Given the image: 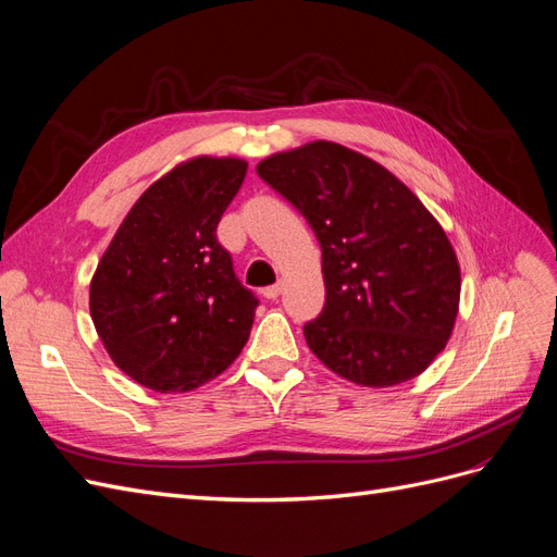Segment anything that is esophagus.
Instances as JSON below:
<instances>
[{
  "mask_svg": "<svg viewBox=\"0 0 557 557\" xmlns=\"http://www.w3.org/2000/svg\"><path fill=\"white\" fill-rule=\"evenodd\" d=\"M281 293H283V281H278L274 285H269V288H264L262 297L264 299H276V297H281Z\"/></svg>",
  "mask_w": 557,
  "mask_h": 557,
  "instance_id": "esophagus-1",
  "label": "esophagus"
}]
</instances>
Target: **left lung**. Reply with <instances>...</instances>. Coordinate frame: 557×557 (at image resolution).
Segmentation results:
<instances>
[{
  "instance_id": "left-lung-1",
  "label": "left lung",
  "mask_w": 557,
  "mask_h": 557,
  "mask_svg": "<svg viewBox=\"0 0 557 557\" xmlns=\"http://www.w3.org/2000/svg\"><path fill=\"white\" fill-rule=\"evenodd\" d=\"M323 250L325 307L305 325L313 356L364 387L423 374L450 339L460 264L436 218L379 162L311 141L258 164Z\"/></svg>"
}]
</instances>
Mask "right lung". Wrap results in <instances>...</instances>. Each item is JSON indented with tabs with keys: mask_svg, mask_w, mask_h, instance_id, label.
Returning a JSON list of instances; mask_svg holds the SVG:
<instances>
[{
	"mask_svg": "<svg viewBox=\"0 0 557 557\" xmlns=\"http://www.w3.org/2000/svg\"><path fill=\"white\" fill-rule=\"evenodd\" d=\"M246 170L237 158L181 162L137 199L97 264L95 330L115 367L148 391H195L248 342L258 299L215 237Z\"/></svg>",
	"mask_w": 557,
	"mask_h": 557,
	"instance_id": "right-lung-1",
	"label": "right lung"
}]
</instances>
